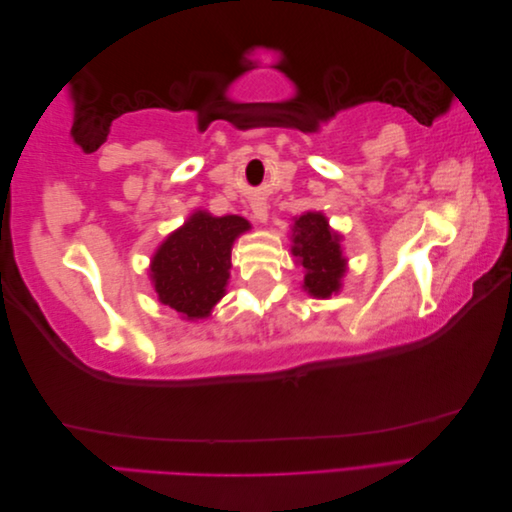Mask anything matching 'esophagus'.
Wrapping results in <instances>:
<instances>
[{
  "instance_id": "34e87169",
  "label": "esophagus",
  "mask_w": 512,
  "mask_h": 512,
  "mask_svg": "<svg viewBox=\"0 0 512 512\" xmlns=\"http://www.w3.org/2000/svg\"><path fill=\"white\" fill-rule=\"evenodd\" d=\"M252 213H254L256 222H267L269 207H267V203H262V200H256V203H252Z\"/></svg>"
}]
</instances>
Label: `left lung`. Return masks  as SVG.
<instances>
[{
  "label": "left lung",
  "instance_id": "8db88e82",
  "mask_svg": "<svg viewBox=\"0 0 512 512\" xmlns=\"http://www.w3.org/2000/svg\"><path fill=\"white\" fill-rule=\"evenodd\" d=\"M342 237L329 228L320 211H307L294 218L292 256L305 269L303 288L318 299H327L342 288L346 258L342 254Z\"/></svg>",
  "mask_w": 512,
  "mask_h": 512
}]
</instances>
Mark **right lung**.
Segmentation results:
<instances>
[{"label": "right lung", "mask_w": 512, "mask_h": 512, "mask_svg": "<svg viewBox=\"0 0 512 512\" xmlns=\"http://www.w3.org/2000/svg\"><path fill=\"white\" fill-rule=\"evenodd\" d=\"M245 230L250 222L239 215L192 213L151 258V282L160 303L188 320L211 316L213 305L226 294L232 243Z\"/></svg>", "instance_id": "add662e5"}]
</instances>
